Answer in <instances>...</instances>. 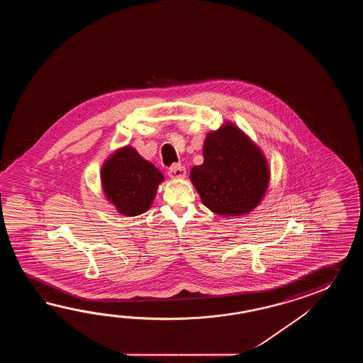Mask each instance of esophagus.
Listing matches in <instances>:
<instances>
[{
  "label": "esophagus",
  "instance_id": "obj_1",
  "mask_svg": "<svg viewBox=\"0 0 363 363\" xmlns=\"http://www.w3.org/2000/svg\"><path fill=\"white\" fill-rule=\"evenodd\" d=\"M185 174H186V171H185V167L183 166H180V164H175V166H172L170 170H169V177L171 179H184Z\"/></svg>",
  "mask_w": 363,
  "mask_h": 363
}]
</instances>
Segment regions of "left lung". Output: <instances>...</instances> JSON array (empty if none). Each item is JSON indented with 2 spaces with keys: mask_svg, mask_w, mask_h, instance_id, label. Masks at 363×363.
<instances>
[{
  "mask_svg": "<svg viewBox=\"0 0 363 363\" xmlns=\"http://www.w3.org/2000/svg\"><path fill=\"white\" fill-rule=\"evenodd\" d=\"M203 163L191 170L202 203L216 216H241L253 211L267 192L270 167L262 150L236 124L224 122L208 132Z\"/></svg>",
  "mask_w": 363,
  "mask_h": 363,
  "instance_id": "left-lung-1",
  "label": "left lung"
}]
</instances>
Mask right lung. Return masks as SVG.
I'll list each match as a JSON object with an SVG mask.
<instances>
[{"instance_id": "add662e5", "label": "right lung", "mask_w": 363, "mask_h": 363, "mask_svg": "<svg viewBox=\"0 0 363 363\" xmlns=\"http://www.w3.org/2000/svg\"><path fill=\"white\" fill-rule=\"evenodd\" d=\"M100 178L105 197L124 216L147 211L164 180L162 172L130 145L108 155L101 167Z\"/></svg>"}]
</instances>
